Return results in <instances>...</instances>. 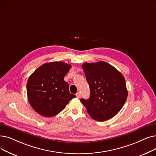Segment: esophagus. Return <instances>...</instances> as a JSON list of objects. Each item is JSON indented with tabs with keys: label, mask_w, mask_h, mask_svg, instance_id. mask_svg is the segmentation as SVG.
<instances>
[{
	"label": "esophagus",
	"mask_w": 156,
	"mask_h": 156,
	"mask_svg": "<svg viewBox=\"0 0 156 156\" xmlns=\"http://www.w3.org/2000/svg\"><path fill=\"white\" fill-rule=\"evenodd\" d=\"M76 98H80V97H81L80 93V92H77L76 94Z\"/></svg>",
	"instance_id": "34e87169"
}]
</instances>
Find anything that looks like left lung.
<instances>
[{"mask_svg":"<svg viewBox=\"0 0 156 156\" xmlns=\"http://www.w3.org/2000/svg\"><path fill=\"white\" fill-rule=\"evenodd\" d=\"M89 85V99L80 101L89 115L99 122L114 117L123 107L127 98L124 76L113 66L104 61L82 65Z\"/></svg>","mask_w":156,"mask_h":156,"instance_id":"8db88e82","label":"left lung"}]
</instances>
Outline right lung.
<instances>
[{
    "label": "right lung",
    "instance_id": "right-lung-1",
    "mask_svg": "<svg viewBox=\"0 0 156 156\" xmlns=\"http://www.w3.org/2000/svg\"><path fill=\"white\" fill-rule=\"evenodd\" d=\"M71 66L63 62L45 63L29 76L27 83L29 102L37 113L46 117L56 115L76 97L64 78Z\"/></svg>",
    "mask_w": 156,
    "mask_h": 156
}]
</instances>
